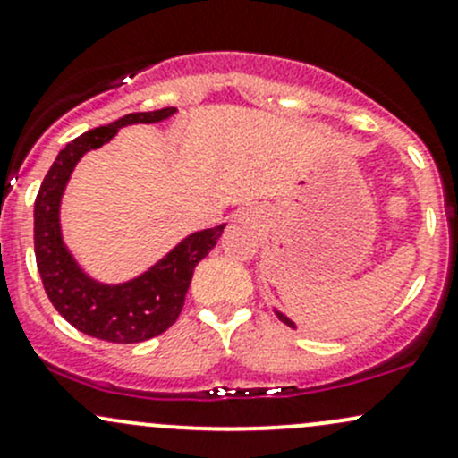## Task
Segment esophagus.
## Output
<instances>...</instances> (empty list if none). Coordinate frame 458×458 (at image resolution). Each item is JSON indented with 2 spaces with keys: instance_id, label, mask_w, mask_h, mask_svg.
Masks as SVG:
<instances>
[{
  "instance_id": "34e87169",
  "label": "esophagus",
  "mask_w": 458,
  "mask_h": 458,
  "mask_svg": "<svg viewBox=\"0 0 458 458\" xmlns=\"http://www.w3.org/2000/svg\"><path fill=\"white\" fill-rule=\"evenodd\" d=\"M243 219L250 221V219H252V212H243Z\"/></svg>"
}]
</instances>
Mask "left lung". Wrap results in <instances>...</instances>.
<instances>
[{
	"instance_id": "obj_1",
	"label": "left lung",
	"mask_w": 458,
	"mask_h": 458,
	"mask_svg": "<svg viewBox=\"0 0 458 458\" xmlns=\"http://www.w3.org/2000/svg\"><path fill=\"white\" fill-rule=\"evenodd\" d=\"M276 317H279V321H284V323H285V326L294 327V323H293V321H290V318H288V317H285V315H281V312H276Z\"/></svg>"
}]
</instances>
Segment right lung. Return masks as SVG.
I'll list each match as a JSON object with an SVG mask.
<instances>
[{
	"label": "right lung",
	"instance_id": "add662e5",
	"mask_svg": "<svg viewBox=\"0 0 458 458\" xmlns=\"http://www.w3.org/2000/svg\"><path fill=\"white\" fill-rule=\"evenodd\" d=\"M177 108L123 114L108 126L92 128L57 155L35 199V259L46 294L71 326L110 344H140L161 335L177 321L186 301L197 263L219 242L225 224L199 230L174 246L161 261L137 279L119 285L90 279L68 248L59 228V203L72 168L88 150L104 146L131 123L164 122Z\"/></svg>",
	"mask_w": 458,
	"mask_h": 458
}]
</instances>
